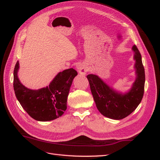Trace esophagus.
<instances>
[{
    "instance_id": "34e87169",
    "label": "esophagus",
    "mask_w": 160,
    "mask_h": 160,
    "mask_svg": "<svg viewBox=\"0 0 160 160\" xmlns=\"http://www.w3.org/2000/svg\"><path fill=\"white\" fill-rule=\"evenodd\" d=\"M77 69L79 72V73L81 75H85L88 71V67L82 63H80L78 65H77Z\"/></svg>"
}]
</instances>
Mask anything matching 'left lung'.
Wrapping results in <instances>:
<instances>
[{"mask_svg": "<svg viewBox=\"0 0 160 160\" xmlns=\"http://www.w3.org/2000/svg\"><path fill=\"white\" fill-rule=\"evenodd\" d=\"M132 50L136 77L128 91L122 93L115 90L97 75L87 76L96 107L106 118L115 120L126 118L138 108L143 98L146 78L142 55L135 45Z\"/></svg>", "mask_w": 160, "mask_h": 160, "instance_id": "1", "label": "left lung"}]
</instances>
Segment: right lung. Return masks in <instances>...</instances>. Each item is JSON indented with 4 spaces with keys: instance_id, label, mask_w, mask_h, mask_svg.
Wrapping results in <instances>:
<instances>
[{
    "instance_id": "add662e5",
    "label": "right lung",
    "mask_w": 160,
    "mask_h": 160,
    "mask_svg": "<svg viewBox=\"0 0 160 160\" xmlns=\"http://www.w3.org/2000/svg\"><path fill=\"white\" fill-rule=\"evenodd\" d=\"M19 62L14 69L13 87L17 99L32 118L39 122L55 119L67 109V101L77 72L72 68L59 72L49 86L37 90L28 89L18 77Z\"/></svg>"
}]
</instances>
